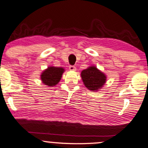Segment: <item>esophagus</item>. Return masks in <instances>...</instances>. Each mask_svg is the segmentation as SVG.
Here are the masks:
<instances>
[{
  "label": "esophagus",
  "mask_w": 148,
  "mask_h": 148,
  "mask_svg": "<svg viewBox=\"0 0 148 148\" xmlns=\"http://www.w3.org/2000/svg\"><path fill=\"white\" fill-rule=\"evenodd\" d=\"M69 69L70 71H75L76 70V67L74 65H70L69 67Z\"/></svg>",
  "instance_id": "obj_1"
}]
</instances>
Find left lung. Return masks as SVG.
<instances>
[{"label": "left lung", "instance_id": "obj_1", "mask_svg": "<svg viewBox=\"0 0 148 148\" xmlns=\"http://www.w3.org/2000/svg\"><path fill=\"white\" fill-rule=\"evenodd\" d=\"M81 76L85 86L92 91L99 90L106 81V75L95 66H90L83 70Z\"/></svg>", "mask_w": 148, "mask_h": 148}]
</instances>
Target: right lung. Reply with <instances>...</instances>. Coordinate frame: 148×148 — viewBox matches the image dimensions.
<instances>
[{
	"mask_svg": "<svg viewBox=\"0 0 148 148\" xmlns=\"http://www.w3.org/2000/svg\"><path fill=\"white\" fill-rule=\"evenodd\" d=\"M64 69L62 67H49L41 74V80L46 86H55L59 83Z\"/></svg>",
	"mask_w": 148,
	"mask_h": 148,
	"instance_id": "obj_1",
	"label": "right lung"
}]
</instances>
